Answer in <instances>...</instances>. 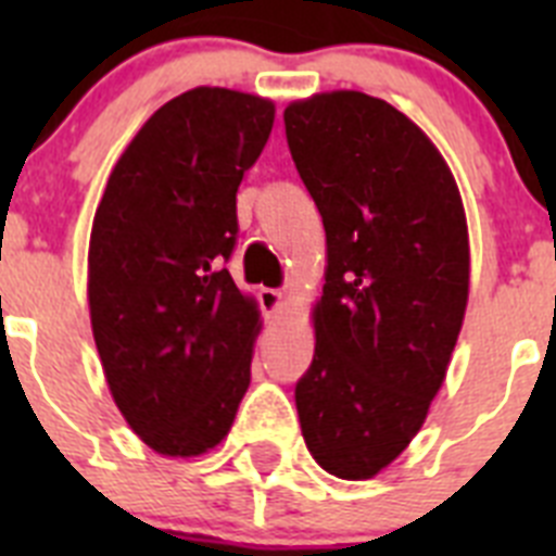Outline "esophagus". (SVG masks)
I'll return each instance as SVG.
<instances>
[{"label":"esophagus","instance_id":"esophagus-1","mask_svg":"<svg viewBox=\"0 0 556 556\" xmlns=\"http://www.w3.org/2000/svg\"><path fill=\"white\" fill-rule=\"evenodd\" d=\"M258 303L267 314H278L287 308V294L278 292V289H258Z\"/></svg>","mask_w":556,"mask_h":556}]
</instances>
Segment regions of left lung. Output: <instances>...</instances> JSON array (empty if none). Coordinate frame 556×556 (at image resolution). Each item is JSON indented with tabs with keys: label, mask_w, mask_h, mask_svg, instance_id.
<instances>
[{
	"label": "left lung",
	"mask_w": 556,
	"mask_h": 556,
	"mask_svg": "<svg viewBox=\"0 0 556 556\" xmlns=\"http://www.w3.org/2000/svg\"><path fill=\"white\" fill-rule=\"evenodd\" d=\"M287 141L326 228L314 358L294 387L308 454L365 481L424 429L470 292L454 172L415 122L362 91L289 102Z\"/></svg>",
	"instance_id": "8db88e82"
}]
</instances>
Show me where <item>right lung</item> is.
Segmentation results:
<instances>
[{
    "mask_svg": "<svg viewBox=\"0 0 556 556\" xmlns=\"http://www.w3.org/2000/svg\"><path fill=\"white\" fill-rule=\"evenodd\" d=\"M275 102L198 86L161 105L113 164L88 242V312L113 404L172 459L228 437L250 387L262 312L223 262L236 189Z\"/></svg>",
    "mask_w": 556,
    "mask_h": 556,
    "instance_id": "add662e5",
    "label": "right lung"
}]
</instances>
